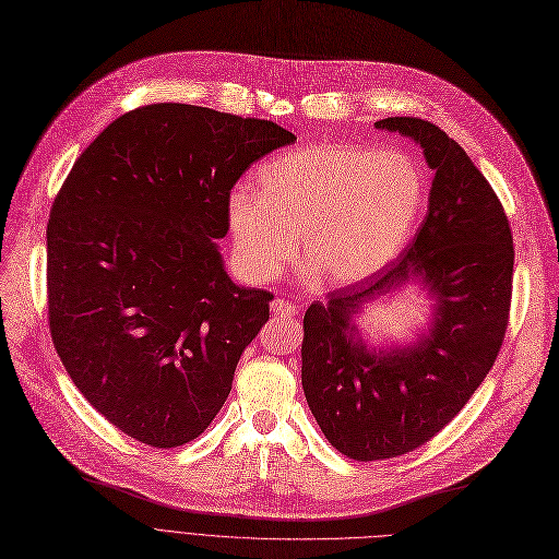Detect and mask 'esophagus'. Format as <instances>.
Masks as SVG:
<instances>
[{
  "label": "esophagus",
  "instance_id": "esophagus-1",
  "mask_svg": "<svg viewBox=\"0 0 559 559\" xmlns=\"http://www.w3.org/2000/svg\"><path fill=\"white\" fill-rule=\"evenodd\" d=\"M271 311H273L275 316H282V318H293L295 313H298V309H295L290 302H286V300H282V298H277V300L271 302Z\"/></svg>",
  "mask_w": 559,
  "mask_h": 559
}]
</instances>
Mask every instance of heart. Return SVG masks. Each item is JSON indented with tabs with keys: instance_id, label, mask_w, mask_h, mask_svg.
<instances>
[{
	"instance_id": "1",
	"label": "heart",
	"mask_w": 559,
	"mask_h": 559,
	"mask_svg": "<svg viewBox=\"0 0 559 559\" xmlns=\"http://www.w3.org/2000/svg\"><path fill=\"white\" fill-rule=\"evenodd\" d=\"M229 195L227 225L248 277L277 275L295 252L332 284L360 282L406 246L424 203V174L404 151L311 144L288 151Z\"/></svg>"
}]
</instances>
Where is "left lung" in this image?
Listing matches in <instances>:
<instances>
[{
  "label": "left lung",
  "instance_id": "obj_1",
  "mask_svg": "<svg viewBox=\"0 0 559 559\" xmlns=\"http://www.w3.org/2000/svg\"><path fill=\"white\" fill-rule=\"evenodd\" d=\"M374 126L415 140L436 176L408 248L305 313L309 408L332 447L358 463L415 451L463 411L501 352L514 271L506 210L463 146L417 117ZM413 276L437 298L432 332L411 348L368 350L353 338L350 316Z\"/></svg>",
  "mask_w": 559,
  "mask_h": 559
}]
</instances>
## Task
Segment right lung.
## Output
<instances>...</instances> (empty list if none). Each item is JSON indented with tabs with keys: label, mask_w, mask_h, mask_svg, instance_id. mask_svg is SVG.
Segmentation results:
<instances>
[{
	"label": "right lung",
	"mask_w": 559,
	"mask_h": 559,
	"mask_svg": "<svg viewBox=\"0 0 559 559\" xmlns=\"http://www.w3.org/2000/svg\"><path fill=\"white\" fill-rule=\"evenodd\" d=\"M269 119L151 104L74 162L47 223L49 332L81 395L155 449L225 404L273 293L227 277L216 239L250 164L293 144Z\"/></svg>",
	"instance_id": "obj_1"
}]
</instances>
